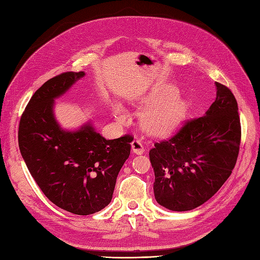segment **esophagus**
<instances>
[{"mask_svg":"<svg viewBox=\"0 0 260 260\" xmlns=\"http://www.w3.org/2000/svg\"><path fill=\"white\" fill-rule=\"evenodd\" d=\"M132 150L135 154H140V155L144 153V144H143L142 140L136 139L132 142Z\"/></svg>","mask_w":260,"mask_h":260,"instance_id":"obj_1","label":"esophagus"}]
</instances>
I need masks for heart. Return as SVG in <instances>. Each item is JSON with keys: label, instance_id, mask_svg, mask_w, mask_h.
<instances>
[{"label": "heart", "instance_id": "heart-1", "mask_svg": "<svg viewBox=\"0 0 260 260\" xmlns=\"http://www.w3.org/2000/svg\"><path fill=\"white\" fill-rule=\"evenodd\" d=\"M174 93L171 97H173ZM186 104L182 99H172L151 108L145 115V124L153 133H165L178 126L186 115ZM119 120H124L126 115L120 107L116 108Z\"/></svg>", "mask_w": 260, "mask_h": 260}]
</instances>
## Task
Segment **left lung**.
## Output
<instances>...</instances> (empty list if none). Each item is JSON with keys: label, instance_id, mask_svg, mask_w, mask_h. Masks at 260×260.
Masks as SVG:
<instances>
[{"label": "left lung", "instance_id": "obj_1", "mask_svg": "<svg viewBox=\"0 0 260 260\" xmlns=\"http://www.w3.org/2000/svg\"><path fill=\"white\" fill-rule=\"evenodd\" d=\"M215 87L217 97L206 115L186 120L150 151L154 196L172 211H189L208 201L236 165L241 141L238 104L227 86Z\"/></svg>", "mask_w": 260, "mask_h": 260}]
</instances>
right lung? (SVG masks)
<instances>
[{
	"label": "right lung",
	"instance_id": "right-lung-1",
	"mask_svg": "<svg viewBox=\"0 0 260 260\" xmlns=\"http://www.w3.org/2000/svg\"><path fill=\"white\" fill-rule=\"evenodd\" d=\"M85 73L60 74L33 93L19 124V147L45 196L66 211L87 215L112 201L116 179L129 156L134 137L106 140L90 124L63 131L54 119L53 101Z\"/></svg>",
	"mask_w": 260,
	"mask_h": 260
}]
</instances>
